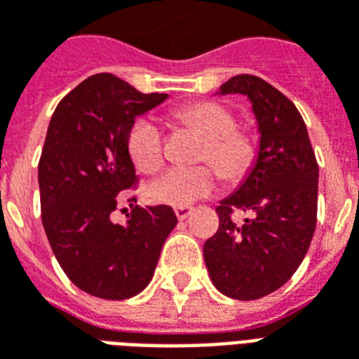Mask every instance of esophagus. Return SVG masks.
Masks as SVG:
<instances>
[{
	"label": "esophagus",
	"instance_id": "esophagus-1",
	"mask_svg": "<svg viewBox=\"0 0 359 359\" xmlns=\"http://www.w3.org/2000/svg\"><path fill=\"white\" fill-rule=\"evenodd\" d=\"M192 213V208H188V205H182V208H175V215L179 221H184Z\"/></svg>",
	"mask_w": 359,
	"mask_h": 359
}]
</instances>
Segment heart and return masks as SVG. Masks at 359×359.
I'll return each mask as SVG.
<instances>
[{"instance_id":"b5f03b06","label":"heart","mask_w":359,"mask_h":359,"mask_svg":"<svg viewBox=\"0 0 359 359\" xmlns=\"http://www.w3.org/2000/svg\"><path fill=\"white\" fill-rule=\"evenodd\" d=\"M175 118L203 136L200 161L213 164L221 179L231 184L246 179L257 157L254 134L236 126L234 113L223 103L194 102L175 111ZM128 156L140 172H156L163 165V136L151 118H138L126 138ZM213 166V167H214ZM212 167V168H213ZM209 165L175 167L148 188L151 202L165 205H190L213 192L217 175Z\"/></svg>"}]
</instances>
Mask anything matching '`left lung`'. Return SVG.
Instances as JSON below:
<instances>
[{"label": "left lung", "mask_w": 359, "mask_h": 359, "mask_svg": "<svg viewBox=\"0 0 359 359\" xmlns=\"http://www.w3.org/2000/svg\"><path fill=\"white\" fill-rule=\"evenodd\" d=\"M219 92L248 95L262 138L254 169L215 210L219 229L203 244V259L219 292L257 300L285 285L308 252L319 167L300 111L269 82L236 74ZM234 210L250 217L238 226Z\"/></svg>", "instance_id": "left-lung-1"}]
</instances>
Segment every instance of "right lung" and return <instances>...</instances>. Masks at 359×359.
Segmentation results:
<instances>
[{"label":"right lung","mask_w":359,"mask_h":359,"mask_svg":"<svg viewBox=\"0 0 359 359\" xmlns=\"http://www.w3.org/2000/svg\"><path fill=\"white\" fill-rule=\"evenodd\" d=\"M165 97L100 73L59 102L48 126L38 163L43 231L67 277L103 300H126L148 286L177 225L169 205H134L126 225L109 217L138 182L128 130Z\"/></svg>","instance_id":"1"}]
</instances>
